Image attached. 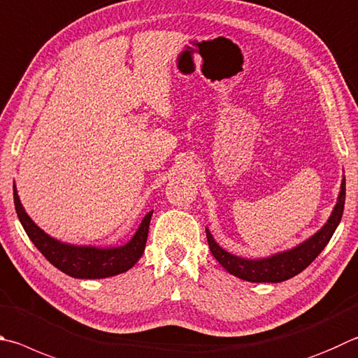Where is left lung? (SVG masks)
Masks as SVG:
<instances>
[{"label": "left lung", "instance_id": "obj_1", "mask_svg": "<svg viewBox=\"0 0 358 358\" xmlns=\"http://www.w3.org/2000/svg\"><path fill=\"white\" fill-rule=\"evenodd\" d=\"M344 199H346V178L343 177L340 196H338L336 205L332 214H330L326 225L302 244L292 247L289 250L275 253V255H271L268 258L247 259L233 255V253L224 250L222 247L214 241L210 230L206 229L208 245H210L213 257L216 258L231 275L253 283L285 282L291 277L301 274V272L307 268V266H310L311 262L324 250V247L329 244L330 238H332L338 224H340L341 220L344 210Z\"/></svg>", "mask_w": 358, "mask_h": 358}]
</instances>
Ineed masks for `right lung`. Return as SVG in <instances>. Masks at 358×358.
Listing matches in <instances>:
<instances>
[{
	"label": "right lung",
	"instance_id": "obj_1",
	"mask_svg": "<svg viewBox=\"0 0 358 358\" xmlns=\"http://www.w3.org/2000/svg\"><path fill=\"white\" fill-rule=\"evenodd\" d=\"M14 203L17 216L20 219L26 235L42 255L48 262L62 271L64 274L75 278H105L122 274L138 263L145 250V243L148 236V227H150V219L153 211L147 213L145 217L142 219L138 231L129 239L125 245L120 247H109V249H101V247L92 245H73L57 241V239L47 235L42 229L32 222V219L26 214L23 205L20 203L18 194L14 185Z\"/></svg>",
	"mask_w": 358,
	"mask_h": 358
}]
</instances>
